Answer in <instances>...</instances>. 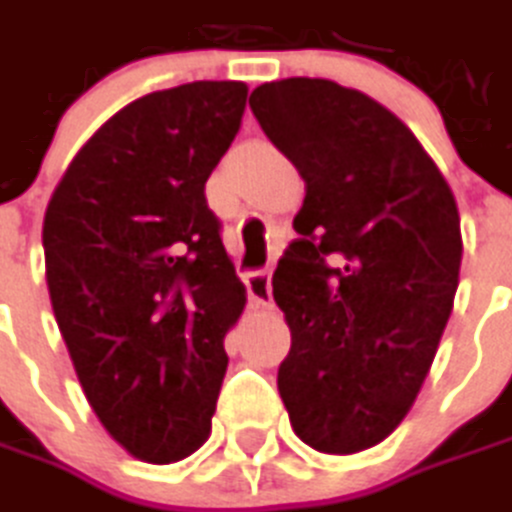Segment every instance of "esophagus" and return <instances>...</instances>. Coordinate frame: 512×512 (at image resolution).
Returning a JSON list of instances; mask_svg holds the SVG:
<instances>
[{
	"mask_svg": "<svg viewBox=\"0 0 512 512\" xmlns=\"http://www.w3.org/2000/svg\"><path fill=\"white\" fill-rule=\"evenodd\" d=\"M244 285H247V297L256 306H271V271H250Z\"/></svg>",
	"mask_w": 512,
	"mask_h": 512,
	"instance_id": "esophagus-1",
	"label": "esophagus"
}]
</instances>
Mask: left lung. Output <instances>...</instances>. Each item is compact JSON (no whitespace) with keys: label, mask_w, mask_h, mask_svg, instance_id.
<instances>
[{"label":"left lung","mask_w":512,"mask_h":512,"mask_svg":"<svg viewBox=\"0 0 512 512\" xmlns=\"http://www.w3.org/2000/svg\"><path fill=\"white\" fill-rule=\"evenodd\" d=\"M265 136L306 180L274 271L291 349L276 387L317 452L382 443L411 411L449 323L460 215L417 136L379 101L323 78L250 92Z\"/></svg>","instance_id":"left-lung-1"}]
</instances>
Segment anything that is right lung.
Listing matches in <instances>:
<instances>
[{"label":"right lung","mask_w":512,"mask_h":512,"mask_svg":"<svg viewBox=\"0 0 512 512\" xmlns=\"http://www.w3.org/2000/svg\"><path fill=\"white\" fill-rule=\"evenodd\" d=\"M247 87L195 81L119 110L75 154L46 209L55 320L95 417L130 455L201 449L244 285L206 203Z\"/></svg>","instance_id":"add662e5"}]
</instances>
